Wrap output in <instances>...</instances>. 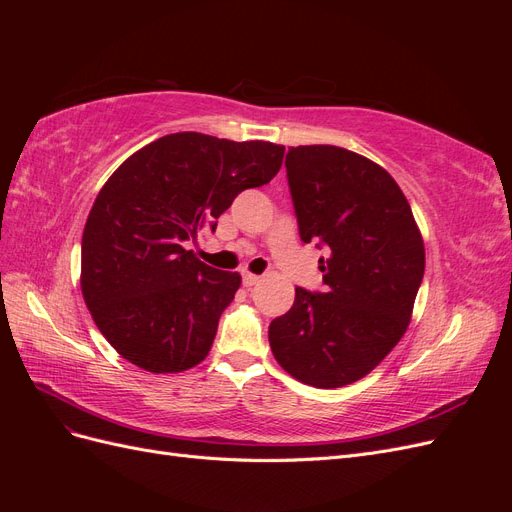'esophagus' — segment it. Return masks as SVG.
<instances>
[{"mask_svg": "<svg viewBox=\"0 0 512 512\" xmlns=\"http://www.w3.org/2000/svg\"><path fill=\"white\" fill-rule=\"evenodd\" d=\"M241 277H243V286L245 288H252V286H256L260 282V275H254V273H243Z\"/></svg>", "mask_w": 512, "mask_h": 512, "instance_id": "esophagus-1", "label": "esophagus"}]
</instances>
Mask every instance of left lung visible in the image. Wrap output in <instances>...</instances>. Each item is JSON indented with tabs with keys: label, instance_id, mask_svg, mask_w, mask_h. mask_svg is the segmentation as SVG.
<instances>
[{
	"label": "left lung",
	"instance_id": "left-lung-1",
	"mask_svg": "<svg viewBox=\"0 0 512 512\" xmlns=\"http://www.w3.org/2000/svg\"><path fill=\"white\" fill-rule=\"evenodd\" d=\"M286 177L301 241L327 258L322 290L297 288L269 324V344L292 378L337 389L367 376L406 333L425 247L395 179L359 153L290 147Z\"/></svg>",
	"mask_w": 512,
	"mask_h": 512
}]
</instances>
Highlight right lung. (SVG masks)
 <instances>
[{
  "label": "right lung",
  "instance_id": "obj_1",
  "mask_svg": "<svg viewBox=\"0 0 512 512\" xmlns=\"http://www.w3.org/2000/svg\"><path fill=\"white\" fill-rule=\"evenodd\" d=\"M282 158V145L177 132L104 183L83 232L81 288L123 359L173 374L209 354L241 275L205 265L185 243L215 232L232 200L269 183Z\"/></svg>",
  "mask_w": 512,
  "mask_h": 512
}]
</instances>
